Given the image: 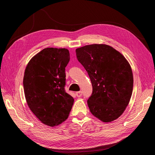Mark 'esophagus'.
Wrapping results in <instances>:
<instances>
[{
	"instance_id": "34e87169",
	"label": "esophagus",
	"mask_w": 155,
	"mask_h": 155,
	"mask_svg": "<svg viewBox=\"0 0 155 155\" xmlns=\"http://www.w3.org/2000/svg\"><path fill=\"white\" fill-rule=\"evenodd\" d=\"M76 95L77 97H81L82 96V92L81 91H79L76 92Z\"/></svg>"
}]
</instances>
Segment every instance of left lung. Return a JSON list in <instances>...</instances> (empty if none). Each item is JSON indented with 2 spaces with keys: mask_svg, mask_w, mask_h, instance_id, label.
Returning a JSON list of instances; mask_svg holds the SVG:
<instances>
[{
  "mask_svg": "<svg viewBox=\"0 0 155 155\" xmlns=\"http://www.w3.org/2000/svg\"><path fill=\"white\" fill-rule=\"evenodd\" d=\"M76 52L92 83V93L87 100L91 112L104 122L118 118L129 105L133 89V75L127 60L104 44L84 46Z\"/></svg>",
  "mask_w": 155,
  "mask_h": 155,
  "instance_id": "1",
  "label": "left lung"
}]
</instances>
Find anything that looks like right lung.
<instances>
[{
    "instance_id": "right-lung-1",
    "label": "right lung",
    "mask_w": 155,
    "mask_h": 155,
    "mask_svg": "<svg viewBox=\"0 0 155 155\" xmlns=\"http://www.w3.org/2000/svg\"><path fill=\"white\" fill-rule=\"evenodd\" d=\"M69 61L68 50L46 48L26 67L23 86L27 104L45 125L61 124L72 109L74 100L64 91L65 67Z\"/></svg>"
}]
</instances>
